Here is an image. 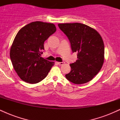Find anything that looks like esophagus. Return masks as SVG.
I'll use <instances>...</instances> for the list:
<instances>
[{
  "label": "esophagus",
  "mask_w": 120,
  "mask_h": 120,
  "mask_svg": "<svg viewBox=\"0 0 120 120\" xmlns=\"http://www.w3.org/2000/svg\"><path fill=\"white\" fill-rule=\"evenodd\" d=\"M64 62H57V64L59 65H63V64H64Z\"/></svg>",
  "instance_id": "1"
}]
</instances>
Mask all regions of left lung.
Segmentation results:
<instances>
[{
  "instance_id": "left-lung-1",
  "label": "left lung",
  "mask_w": 120,
  "mask_h": 120,
  "mask_svg": "<svg viewBox=\"0 0 120 120\" xmlns=\"http://www.w3.org/2000/svg\"><path fill=\"white\" fill-rule=\"evenodd\" d=\"M68 37L77 60L70 64L67 79L75 84L87 83L100 71L104 61V45L101 35L94 29L81 23L59 24Z\"/></svg>"
}]
</instances>
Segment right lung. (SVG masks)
<instances>
[{
  "label": "right lung",
  "mask_w": 120,
  "mask_h": 120,
  "mask_svg": "<svg viewBox=\"0 0 120 120\" xmlns=\"http://www.w3.org/2000/svg\"><path fill=\"white\" fill-rule=\"evenodd\" d=\"M56 31L53 24L35 21L18 31L11 47L10 58L22 80L33 84L46 77L55 63L41 56L45 41Z\"/></svg>",
  "instance_id": "right-lung-1"
}]
</instances>
